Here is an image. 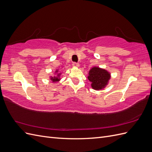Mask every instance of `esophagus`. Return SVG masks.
<instances>
[{
  "label": "esophagus",
  "mask_w": 152,
  "mask_h": 152,
  "mask_svg": "<svg viewBox=\"0 0 152 152\" xmlns=\"http://www.w3.org/2000/svg\"><path fill=\"white\" fill-rule=\"evenodd\" d=\"M72 66H73V67H75V68H78V67H79L80 65H79V63H73L72 64Z\"/></svg>",
  "instance_id": "34e87169"
}]
</instances>
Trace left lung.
I'll list each match as a JSON object with an SVG mask.
<instances>
[{
    "label": "left lung",
    "mask_w": 152,
    "mask_h": 152,
    "mask_svg": "<svg viewBox=\"0 0 152 152\" xmlns=\"http://www.w3.org/2000/svg\"><path fill=\"white\" fill-rule=\"evenodd\" d=\"M87 79L91 82V86L93 89L102 90L108 85L111 73L104 68L94 66L89 71Z\"/></svg>",
    "instance_id": "left-lung-1"
}]
</instances>
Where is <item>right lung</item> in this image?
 Here are the masks:
<instances>
[{
  "mask_svg": "<svg viewBox=\"0 0 152 152\" xmlns=\"http://www.w3.org/2000/svg\"><path fill=\"white\" fill-rule=\"evenodd\" d=\"M54 75L53 76H50L49 79L51 80L53 83H57L58 82L61 80V75L62 74V73L60 72V71L59 70V69H56V70L54 72Z\"/></svg>",
  "mask_w": 152,
  "mask_h": 152,
  "instance_id": "add662e5",
  "label": "right lung"
}]
</instances>
